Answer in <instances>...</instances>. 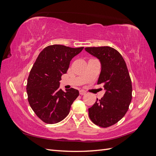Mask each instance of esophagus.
<instances>
[{"label":"esophagus","instance_id":"esophagus-1","mask_svg":"<svg viewBox=\"0 0 156 156\" xmlns=\"http://www.w3.org/2000/svg\"><path fill=\"white\" fill-rule=\"evenodd\" d=\"M79 94H80V95L83 96V95H85V94H87V92L84 91V90H81L79 91Z\"/></svg>","mask_w":156,"mask_h":156}]
</instances>
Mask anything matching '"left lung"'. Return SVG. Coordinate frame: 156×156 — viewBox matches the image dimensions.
<instances>
[{
	"label": "left lung",
	"instance_id": "obj_1",
	"mask_svg": "<svg viewBox=\"0 0 156 156\" xmlns=\"http://www.w3.org/2000/svg\"><path fill=\"white\" fill-rule=\"evenodd\" d=\"M85 51L99 59L101 73L98 84H103L105 93L101 100L88 108V115L94 124L107 127L124 116L132 98V84L126 64L114 48L104 46L86 48Z\"/></svg>",
	"mask_w": 156,
	"mask_h": 156
}]
</instances>
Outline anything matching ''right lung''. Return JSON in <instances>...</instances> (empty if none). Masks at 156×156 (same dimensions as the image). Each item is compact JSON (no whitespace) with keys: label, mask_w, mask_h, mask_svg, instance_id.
I'll return each instance as SVG.
<instances>
[{"label":"right lung","mask_w":156,"mask_h":156,"mask_svg":"<svg viewBox=\"0 0 156 156\" xmlns=\"http://www.w3.org/2000/svg\"><path fill=\"white\" fill-rule=\"evenodd\" d=\"M62 45L46 47L37 56L28 77V101L37 117L47 124L64 120L79 92L73 88L59 89L61 76L66 73L70 61L83 49Z\"/></svg>","instance_id":"add662e5"}]
</instances>
